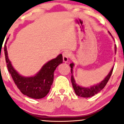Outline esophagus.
<instances>
[{
  "instance_id": "1",
  "label": "esophagus",
  "mask_w": 124,
  "mask_h": 124,
  "mask_svg": "<svg viewBox=\"0 0 124 124\" xmlns=\"http://www.w3.org/2000/svg\"><path fill=\"white\" fill-rule=\"evenodd\" d=\"M62 55H63V61L64 62H67L68 61V59L71 56V53H70L68 51H65L63 53H62Z\"/></svg>"
}]
</instances>
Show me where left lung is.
<instances>
[{"mask_svg":"<svg viewBox=\"0 0 124 124\" xmlns=\"http://www.w3.org/2000/svg\"><path fill=\"white\" fill-rule=\"evenodd\" d=\"M109 33L110 34V32ZM110 35L112 36V35L110 34ZM115 53L116 52V45L115 46ZM70 65L71 67V74H72V76H71V82H72V87H73L75 93L78 97H84V98L91 97L92 96L95 95V94H97V93H98V92H100L101 90L105 87L107 82H108V80H109L110 77L111 75H112V72H113V67H112V69H111L110 72L107 74V76H106V77L101 82H100L99 83H97V85H94L89 86V87H83V86L78 85V84L76 83L74 77L73 76V74L72 73H73V68L74 67V63L72 62L71 63H70Z\"/></svg>","mask_w":124,"mask_h":124,"instance_id":"obj_1","label":"left lung"}]
</instances>
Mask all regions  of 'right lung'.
I'll use <instances>...</instances> for the list:
<instances>
[{
	"instance_id": "right-lung-1",
	"label": "right lung",
	"mask_w": 124,
	"mask_h": 124,
	"mask_svg": "<svg viewBox=\"0 0 124 124\" xmlns=\"http://www.w3.org/2000/svg\"><path fill=\"white\" fill-rule=\"evenodd\" d=\"M4 52L9 72L21 92L33 99H40L46 97L49 92L53 82L55 70L63 62L62 54L45 63L35 76L25 77L20 74L12 65L9 59L6 45L4 47Z\"/></svg>"
}]
</instances>
